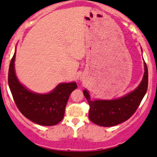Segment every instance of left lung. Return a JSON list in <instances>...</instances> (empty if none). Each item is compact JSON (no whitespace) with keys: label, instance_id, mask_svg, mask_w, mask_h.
Listing matches in <instances>:
<instances>
[{"label":"left lung","instance_id":"8db88e82","mask_svg":"<svg viewBox=\"0 0 157 157\" xmlns=\"http://www.w3.org/2000/svg\"><path fill=\"white\" fill-rule=\"evenodd\" d=\"M144 75L138 86L126 96L112 100L90 99L88 91L83 95L90 105L89 118L96 124L102 127H112L129 119L140 105L148 86V70L144 62Z\"/></svg>","mask_w":157,"mask_h":157}]
</instances>
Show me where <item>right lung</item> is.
<instances>
[{
    "label": "right lung",
    "instance_id": "right-lung-1",
    "mask_svg": "<svg viewBox=\"0 0 157 157\" xmlns=\"http://www.w3.org/2000/svg\"><path fill=\"white\" fill-rule=\"evenodd\" d=\"M15 56L16 51L9 67L8 84L17 108L26 118L40 125L52 126L59 123L64 118L70 95L77 87V83H60L47 94L33 93L24 87L16 76Z\"/></svg>",
    "mask_w": 157,
    "mask_h": 157
}]
</instances>
